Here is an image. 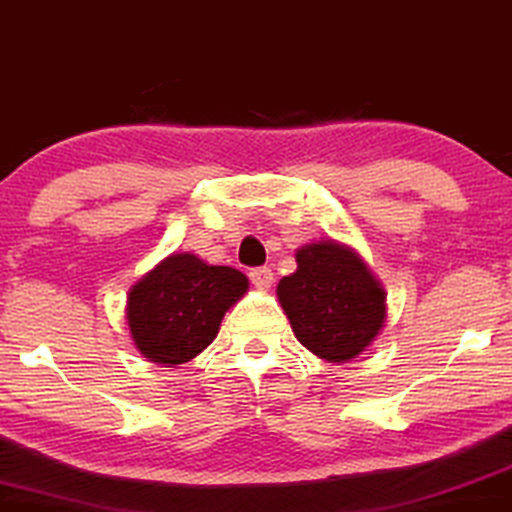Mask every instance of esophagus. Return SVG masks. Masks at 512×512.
Segmentation results:
<instances>
[{"mask_svg": "<svg viewBox=\"0 0 512 512\" xmlns=\"http://www.w3.org/2000/svg\"><path fill=\"white\" fill-rule=\"evenodd\" d=\"M249 277H251V285H254L256 289H268L275 280L273 270H270V268H254L249 273Z\"/></svg>", "mask_w": 512, "mask_h": 512, "instance_id": "obj_1", "label": "esophagus"}]
</instances>
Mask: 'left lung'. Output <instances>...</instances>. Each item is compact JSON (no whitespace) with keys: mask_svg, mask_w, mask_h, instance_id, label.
<instances>
[{"mask_svg":"<svg viewBox=\"0 0 512 512\" xmlns=\"http://www.w3.org/2000/svg\"><path fill=\"white\" fill-rule=\"evenodd\" d=\"M296 270L282 277L277 299L308 351L349 363L375 342L387 320V292L351 246L320 239L296 249Z\"/></svg>","mask_w":512,"mask_h":512,"instance_id":"obj_1","label":"left lung"}]
</instances>
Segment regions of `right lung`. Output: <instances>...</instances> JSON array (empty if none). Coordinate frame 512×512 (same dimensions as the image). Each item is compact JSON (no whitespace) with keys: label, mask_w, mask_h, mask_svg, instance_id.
<instances>
[{"label":"right lung","mask_w":512,"mask_h":512,"mask_svg":"<svg viewBox=\"0 0 512 512\" xmlns=\"http://www.w3.org/2000/svg\"><path fill=\"white\" fill-rule=\"evenodd\" d=\"M246 289L239 270L175 251L130 287L125 318L132 342L151 363H189L216 339L223 315Z\"/></svg>","instance_id":"1"}]
</instances>
